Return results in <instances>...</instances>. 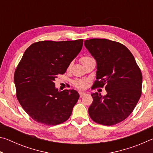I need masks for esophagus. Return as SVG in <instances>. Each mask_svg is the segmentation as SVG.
I'll use <instances>...</instances> for the list:
<instances>
[{
    "instance_id": "34e87169",
    "label": "esophagus",
    "mask_w": 153,
    "mask_h": 153,
    "mask_svg": "<svg viewBox=\"0 0 153 153\" xmlns=\"http://www.w3.org/2000/svg\"><path fill=\"white\" fill-rule=\"evenodd\" d=\"M79 97H82L83 96H84V95H86V92H79Z\"/></svg>"
}]
</instances>
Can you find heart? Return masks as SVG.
<instances>
[{
  "instance_id": "1",
  "label": "heart",
  "mask_w": 153,
  "mask_h": 153,
  "mask_svg": "<svg viewBox=\"0 0 153 153\" xmlns=\"http://www.w3.org/2000/svg\"><path fill=\"white\" fill-rule=\"evenodd\" d=\"M91 59V57H90V56H83V57L81 59V62L83 63V62L88 60V59ZM71 65V63L69 65L68 68H70ZM74 84L75 85V86L78 88H84L85 86H86V82L82 79H76L74 82Z\"/></svg>"
}]
</instances>
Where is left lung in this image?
Here are the masks:
<instances>
[{"instance_id": "1", "label": "left lung", "mask_w": 153, "mask_h": 153, "mask_svg": "<svg viewBox=\"0 0 153 153\" xmlns=\"http://www.w3.org/2000/svg\"><path fill=\"white\" fill-rule=\"evenodd\" d=\"M84 46L97 61L93 87L105 86L107 94L93 93L88 108L96 123L113 126L132 112L141 96L142 76L134 56L122 44L107 39L84 41Z\"/></svg>"}]
</instances>
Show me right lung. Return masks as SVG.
Wrapping results in <instances>:
<instances>
[{
    "label": "right lung",
    "instance_id": "obj_1",
    "mask_svg": "<svg viewBox=\"0 0 153 153\" xmlns=\"http://www.w3.org/2000/svg\"><path fill=\"white\" fill-rule=\"evenodd\" d=\"M83 40L40 41L25 51L14 75L17 98L30 117L55 126L68 120L79 94L75 90L58 91L55 81L65 73L82 50Z\"/></svg>",
    "mask_w": 153,
    "mask_h": 153
}]
</instances>
